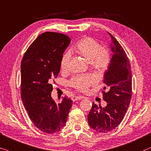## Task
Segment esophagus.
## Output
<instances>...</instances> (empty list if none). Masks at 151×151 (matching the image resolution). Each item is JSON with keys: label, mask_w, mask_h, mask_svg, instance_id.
<instances>
[{"label": "esophagus", "mask_w": 151, "mask_h": 151, "mask_svg": "<svg viewBox=\"0 0 151 151\" xmlns=\"http://www.w3.org/2000/svg\"><path fill=\"white\" fill-rule=\"evenodd\" d=\"M82 96H73L72 97V100L73 101H78V100H80V99H82Z\"/></svg>", "instance_id": "esophagus-1"}]
</instances>
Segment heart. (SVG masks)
<instances>
[{
    "label": "heart",
    "instance_id": "b5f03b06",
    "mask_svg": "<svg viewBox=\"0 0 151 151\" xmlns=\"http://www.w3.org/2000/svg\"><path fill=\"white\" fill-rule=\"evenodd\" d=\"M74 50L89 62L90 66L96 73L103 74L109 67L110 54L108 49L101 47L100 44L91 37H84L76 44ZM70 53L66 52L62 57L61 68L66 70L69 65ZM94 83V78L92 75L77 76L70 81V86L79 91L85 92Z\"/></svg>",
    "mask_w": 151,
    "mask_h": 151
}]
</instances>
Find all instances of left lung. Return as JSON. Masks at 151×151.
I'll return each instance as SVG.
<instances>
[{
    "label": "left lung",
    "instance_id": "8db88e82",
    "mask_svg": "<svg viewBox=\"0 0 151 151\" xmlns=\"http://www.w3.org/2000/svg\"><path fill=\"white\" fill-rule=\"evenodd\" d=\"M110 49L112 58L105 72L103 98L107 105L97 106L93 102L88 115V124L99 132H108L117 127L123 120L132 96V72L129 59L125 51L112 35ZM106 89L107 91H104Z\"/></svg>",
    "mask_w": 151,
    "mask_h": 151
}]
</instances>
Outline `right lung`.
Masks as SVG:
<instances>
[{
    "instance_id": "add662e5",
    "label": "right lung",
    "mask_w": 151,
    "mask_h": 151,
    "mask_svg": "<svg viewBox=\"0 0 151 151\" xmlns=\"http://www.w3.org/2000/svg\"><path fill=\"white\" fill-rule=\"evenodd\" d=\"M70 43V38L63 34L44 32L29 45L21 61L22 101L33 124L45 133L60 131L72 107V101L66 96L59 103L51 96L52 83L59 73Z\"/></svg>"
}]
</instances>
